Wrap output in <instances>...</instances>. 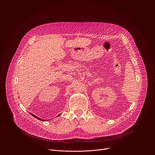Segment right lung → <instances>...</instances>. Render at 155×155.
Segmentation results:
<instances>
[{
  "mask_svg": "<svg viewBox=\"0 0 155 155\" xmlns=\"http://www.w3.org/2000/svg\"><path fill=\"white\" fill-rule=\"evenodd\" d=\"M31 114V115H32L33 117H34L35 118H36L37 119L39 120H41V121H45V120H42V119H41V118H38V117H36V116H35L34 114ZM59 115H60V114H59L58 116H59Z\"/></svg>",
  "mask_w": 155,
  "mask_h": 155,
  "instance_id": "right-lung-1",
  "label": "right lung"
}]
</instances>
